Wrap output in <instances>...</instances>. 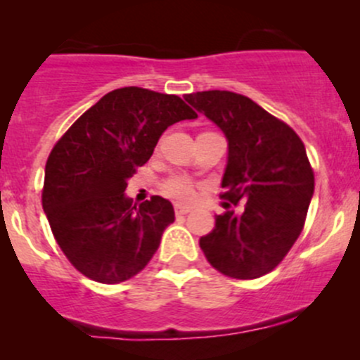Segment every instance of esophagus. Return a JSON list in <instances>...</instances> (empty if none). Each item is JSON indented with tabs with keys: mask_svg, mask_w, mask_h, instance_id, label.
<instances>
[{
	"mask_svg": "<svg viewBox=\"0 0 360 360\" xmlns=\"http://www.w3.org/2000/svg\"><path fill=\"white\" fill-rule=\"evenodd\" d=\"M174 210H176L177 216H184V214L191 212V207H186V205H181V203H176V205H174Z\"/></svg>",
	"mask_w": 360,
	"mask_h": 360,
	"instance_id": "1",
	"label": "esophagus"
}]
</instances>
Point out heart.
I'll return each instance as SVG.
<instances>
[{"label":"heart","instance_id":"obj_1","mask_svg":"<svg viewBox=\"0 0 360 360\" xmlns=\"http://www.w3.org/2000/svg\"><path fill=\"white\" fill-rule=\"evenodd\" d=\"M165 191L169 197L176 198L179 202H190L195 197L193 183L184 176L170 177L165 183Z\"/></svg>","mask_w":360,"mask_h":360}]
</instances>
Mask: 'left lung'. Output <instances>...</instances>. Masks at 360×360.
<instances>
[{
    "label": "left lung",
    "mask_w": 360,
    "mask_h": 360,
    "mask_svg": "<svg viewBox=\"0 0 360 360\" xmlns=\"http://www.w3.org/2000/svg\"><path fill=\"white\" fill-rule=\"evenodd\" d=\"M228 141L223 198L248 202L242 214L226 210L200 238L207 261L233 278H257L274 270L303 230L314 197V170L289 125L240 94H188Z\"/></svg>",
    "instance_id": "8db88e82"
}]
</instances>
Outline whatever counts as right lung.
Listing matches in <instances>:
<instances>
[{
	"instance_id": "obj_1",
	"label": "right lung",
	"mask_w": 360,
	"mask_h": 360,
	"mask_svg": "<svg viewBox=\"0 0 360 360\" xmlns=\"http://www.w3.org/2000/svg\"><path fill=\"white\" fill-rule=\"evenodd\" d=\"M177 96L112 90L69 127L46 160L43 210L72 266L101 284L139 274L174 223L162 197L132 205L127 181L153 155L167 127L195 120Z\"/></svg>"
}]
</instances>
